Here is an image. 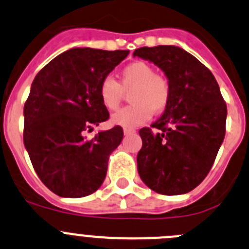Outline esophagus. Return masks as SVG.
I'll use <instances>...</instances> for the list:
<instances>
[{
  "label": "esophagus",
  "instance_id": "obj_1",
  "mask_svg": "<svg viewBox=\"0 0 249 249\" xmlns=\"http://www.w3.org/2000/svg\"><path fill=\"white\" fill-rule=\"evenodd\" d=\"M136 132V130H134V129H126V127H125L124 129V135H132V134H135Z\"/></svg>",
  "mask_w": 249,
  "mask_h": 249
}]
</instances>
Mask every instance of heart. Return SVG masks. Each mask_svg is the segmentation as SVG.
Instances as JSON below:
<instances>
[{
	"instance_id": "heart-1",
	"label": "heart",
	"mask_w": 249,
	"mask_h": 249,
	"mask_svg": "<svg viewBox=\"0 0 249 249\" xmlns=\"http://www.w3.org/2000/svg\"><path fill=\"white\" fill-rule=\"evenodd\" d=\"M131 106L120 109L111 117L113 124L132 129L151 119L152 114L166 110L171 101V83L157 73L147 62L135 61L120 71L119 82L106 77L99 85V98L108 110H117L125 93L130 92Z\"/></svg>"
}]
</instances>
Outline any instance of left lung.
Returning a JSON list of instances; mask_svg holds the SVG:
<instances>
[{"mask_svg":"<svg viewBox=\"0 0 249 249\" xmlns=\"http://www.w3.org/2000/svg\"><path fill=\"white\" fill-rule=\"evenodd\" d=\"M134 56L157 65L171 83L162 117L139 131V174L160 194H185L213 167L226 132V102L210 70L178 46H143Z\"/></svg>","mask_w":249,"mask_h":249,"instance_id":"left-lung-1","label":"left lung"}]
</instances>
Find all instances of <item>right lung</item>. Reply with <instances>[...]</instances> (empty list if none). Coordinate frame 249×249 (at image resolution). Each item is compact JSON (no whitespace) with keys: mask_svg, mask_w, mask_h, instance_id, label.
Listing matches in <instances>:
<instances>
[{"mask_svg":"<svg viewBox=\"0 0 249 249\" xmlns=\"http://www.w3.org/2000/svg\"><path fill=\"white\" fill-rule=\"evenodd\" d=\"M129 55L127 50L75 48L39 71L24 104L23 140L41 182L64 198H82L103 183L122 126L85 134L109 119L99 85Z\"/></svg>","mask_w":249,"mask_h":249,"instance_id":"obj_1","label":"right lung"}]
</instances>
